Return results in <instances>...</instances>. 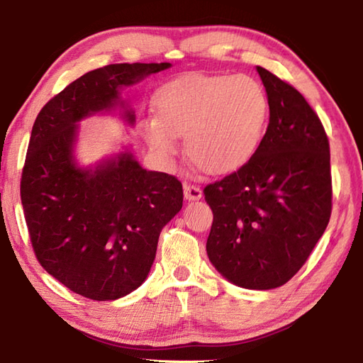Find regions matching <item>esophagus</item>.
I'll list each match as a JSON object with an SVG mask.
<instances>
[{"mask_svg":"<svg viewBox=\"0 0 363 363\" xmlns=\"http://www.w3.org/2000/svg\"><path fill=\"white\" fill-rule=\"evenodd\" d=\"M184 196H186V200H200L201 189L196 186H190V184H186V186H184Z\"/></svg>","mask_w":363,"mask_h":363,"instance_id":"1","label":"esophagus"}]
</instances>
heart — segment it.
I'll return each mask as SVG.
<instances>
[{"instance_id": "heart-1", "label": "heart", "mask_w": 363, "mask_h": 363, "mask_svg": "<svg viewBox=\"0 0 363 363\" xmlns=\"http://www.w3.org/2000/svg\"><path fill=\"white\" fill-rule=\"evenodd\" d=\"M157 118L139 131L157 155H176L186 136V155L208 174L242 168L259 147L269 120L264 86L248 75H186L157 91Z\"/></svg>"}]
</instances>
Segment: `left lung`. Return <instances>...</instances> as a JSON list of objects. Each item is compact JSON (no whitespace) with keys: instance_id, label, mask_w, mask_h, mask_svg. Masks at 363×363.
<instances>
[{"instance_id":"left-lung-1","label":"left lung","mask_w":363,"mask_h":363,"mask_svg":"<svg viewBox=\"0 0 363 363\" xmlns=\"http://www.w3.org/2000/svg\"><path fill=\"white\" fill-rule=\"evenodd\" d=\"M269 125L242 168L208 184V257L233 285L272 290L303 267L331 214L330 144L317 113L284 79L257 67Z\"/></svg>"}]
</instances>
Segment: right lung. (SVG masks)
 Returning a JSON list of instances; mask_svg holds the SVG:
<instances>
[{
  "label": "right lung",
  "instance_id": "right-lung-1",
  "mask_svg": "<svg viewBox=\"0 0 363 363\" xmlns=\"http://www.w3.org/2000/svg\"><path fill=\"white\" fill-rule=\"evenodd\" d=\"M171 64H112L84 73L54 96L33 123L21 200L38 262L73 293L113 301L143 285L160 232L182 208V184L147 171L130 150L79 168L73 157L78 121L125 107L131 86ZM133 125L134 113L125 108Z\"/></svg>",
  "mask_w": 363,
  "mask_h": 363
}]
</instances>
